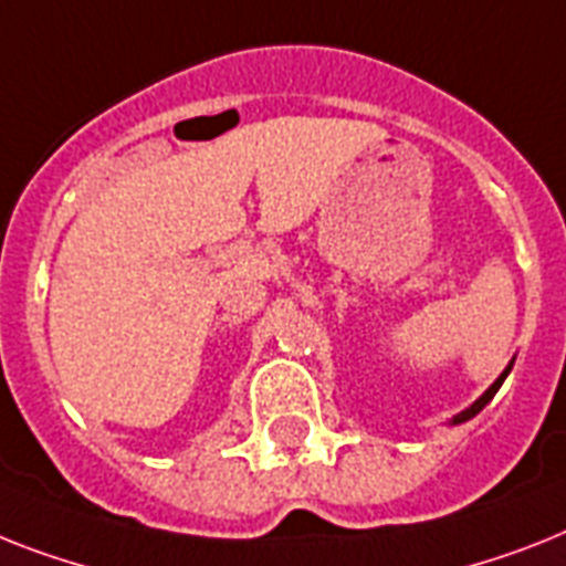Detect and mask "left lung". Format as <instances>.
I'll return each instance as SVG.
<instances>
[{"label":"left lung","mask_w":566,"mask_h":566,"mask_svg":"<svg viewBox=\"0 0 566 566\" xmlns=\"http://www.w3.org/2000/svg\"><path fill=\"white\" fill-rule=\"evenodd\" d=\"M512 364H515V361H509V364H506V370H503L501 376L494 378V385L489 387V390H485V394L480 396L478 401H474V405H469V408H465V410H460V413H457V417L451 419V422H448V424H462V422H469V419H474V417H478L480 410H483L485 405H489V401L494 399V394H497V390H501V385H503V381H506L509 370H512Z\"/></svg>","instance_id":"obj_1"}]
</instances>
